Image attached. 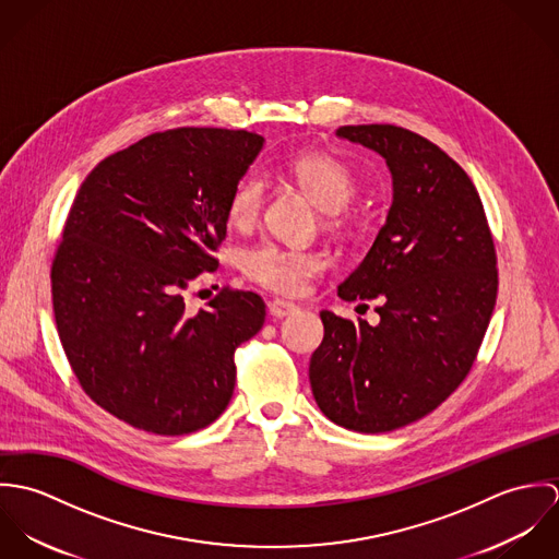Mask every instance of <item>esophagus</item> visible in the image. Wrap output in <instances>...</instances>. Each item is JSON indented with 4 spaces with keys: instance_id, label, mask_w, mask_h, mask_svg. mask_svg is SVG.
<instances>
[{
    "instance_id": "1",
    "label": "esophagus",
    "mask_w": 559,
    "mask_h": 559,
    "mask_svg": "<svg viewBox=\"0 0 559 559\" xmlns=\"http://www.w3.org/2000/svg\"><path fill=\"white\" fill-rule=\"evenodd\" d=\"M295 312H299V306L290 304V301H284V299H273L269 304V314L275 317V319H286V317H293Z\"/></svg>"
}]
</instances>
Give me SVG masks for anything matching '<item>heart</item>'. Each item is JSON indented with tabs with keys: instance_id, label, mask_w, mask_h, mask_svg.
Masks as SVG:
<instances>
[{
	"instance_id": "1",
	"label": "heart",
	"mask_w": 559,
	"mask_h": 559,
	"mask_svg": "<svg viewBox=\"0 0 559 559\" xmlns=\"http://www.w3.org/2000/svg\"><path fill=\"white\" fill-rule=\"evenodd\" d=\"M288 171L306 195L324 213L342 211L357 191L353 169L329 155L308 153L288 163ZM266 187L258 174H245L233 187L228 198V217L235 226L247 228L255 224L264 206ZM324 269V258L314 249L260 242L242 253L245 275L280 295H301L312 277Z\"/></svg>"
}]
</instances>
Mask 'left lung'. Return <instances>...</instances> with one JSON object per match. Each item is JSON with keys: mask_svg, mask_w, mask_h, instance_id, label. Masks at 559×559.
Returning <instances> with one entry per match:
<instances>
[{"mask_svg": "<svg viewBox=\"0 0 559 559\" xmlns=\"http://www.w3.org/2000/svg\"><path fill=\"white\" fill-rule=\"evenodd\" d=\"M379 153L394 185L385 226L340 284L344 301L381 299L379 324L322 310L310 359L320 411L355 432L421 419L469 374L497 299V255L467 171L426 138L394 124L340 127Z\"/></svg>", "mask_w": 559, "mask_h": 559, "instance_id": "8db88e82", "label": "left lung"}]
</instances>
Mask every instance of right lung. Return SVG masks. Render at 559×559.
<instances>
[{
  "instance_id": "right-lung-1",
  "label": "right lung",
  "mask_w": 559,
  "mask_h": 559,
  "mask_svg": "<svg viewBox=\"0 0 559 559\" xmlns=\"http://www.w3.org/2000/svg\"><path fill=\"white\" fill-rule=\"evenodd\" d=\"M262 144L247 131L169 129L81 182L51 264L58 335L83 392L138 430L195 432L233 399L235 350L266 306L224 288L191 314L185 290L219 266L230 191Z\"/></svg>"
}]
</instances>
